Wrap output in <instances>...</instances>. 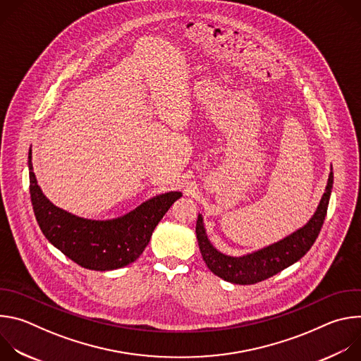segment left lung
I'll use <instances>...</instances> for the list:
<instances>
[{
  "label": "left lung",
  "mask_w": 361,
  "mask_h": 361,
  "mask_svg": "<svg viewBox=\"0 0 361 361\" xmlns=\"http://www.w3.org/2000/svg\"><path fill=\"white\" fill-rule=\"evenodd\" d=\"M331 188L333 171H330L326 192L323 194L319 207L310 221L288 237L243 257H230L217 251L209 241L204 230L202 217L198 214L195 233L202 260L207 264L210 271H213L220 279L234 284H255L273 277L274 274L298 262L314 244L327 214Z\"/></svg>",
  "instance_id": "left-lung-1"
}]
</instances>
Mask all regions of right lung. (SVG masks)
<instances>
[{
  "instance_id": "right-lung-1",
  "label": "right lung",
  "mask_w": 361,
  "mask_h": 361,
  "mask_svg": "<svg viewBox=\"0 0 361 361\" xmlns=\"http://www.w3.org/2000/svg\"><path fill=\"white\" fill-rule=\"evenodd\" d=\"M28 169L31 202L42 234L70 260L88 270H116L135 262L154 228L183 195L178 191L157 195L116 220H85L56 207L45 198L32 171L31 149Z\"/></svg>"
}]
</instances>
